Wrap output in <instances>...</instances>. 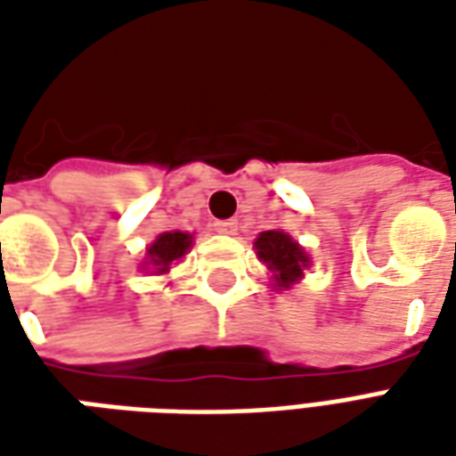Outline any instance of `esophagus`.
I'll use <instances>...</instances> for the list:
<instances>
[{
    "instance_id": "obj_1",
    "label": "esophagus",
    "mask_w": 456,
    "mask_h": 456,
    "mask_svg": "<svg viewBox=\"0 0 456 456\" xmlns=\"http://www.w3.org/2000/svg\"><path fill=\"white\" fill-rule=\"evenodd\" d=\"M215 229L219 234H234L237 232V219H222V222H215Z\"/></svg>"
}]
</instances>
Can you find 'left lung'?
<instances>
[{
  "label": "left lung",
  "instance_id": "8db88e82",
  "mask_svg": "<svg viewBox=\"0 0 456 456\" xmlns=\"http://www.w3.org/2000/svg\"><path fill=\"white\" fill-rule=\"evenodd\" d=\"M254 247H256L258 261H264L268 271L273 273V286L278 290L297 283L303 278V271L310 266V256L305 254V248L281 229L261 232Z\"/></svg>",
  "mask_w": 456,
  "mask_h": 456
}]
</instances>
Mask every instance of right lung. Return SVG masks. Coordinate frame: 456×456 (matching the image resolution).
Here are the masks:
<instances>
[{
	"instance_id": "obj_1",
	"label": "right lung",
	"mask_w": 456,
	"mask_h": 456,
	"mask_svg": "<svg viewBox=\"0 0 456 456\" xmlns=\"http://www.w3.org/2000/svg\"><path fill=\"white\" fill-rule=\"evenodd\" d=\"M192 247V234L188 232H163L149 248H146V261L143 266L153 268L156 273H168L170 264L188 254Z\"/></svg>"
}]
</instances>
